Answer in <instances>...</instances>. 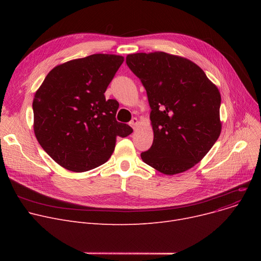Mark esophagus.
Returning a JSON list of instances; mask_svg holds the SVG:
<instances>
[{
    "instance_id": "esophagus-1",
    "label": "esophagus",
    "mask_w": 261,
    "mask_h": 261,
    "mask_svg": "<svg viewBox=\"0 0 261 261\" xmlns=\"http://www.w3.org/2000/svg\"><path fill=\"white\" fill-rule=\"evenodd\" d=\"M139 123H140V120H139V118L134 117V118H132V120H131V122H130V125L133 127V129H135L136 127L139 126Z\"/></svg>"
}]
</instances>
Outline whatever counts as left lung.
Wrapping results in <instances>:
<instances>
[{
    "label": "left lung",
    "mask_w": 261,
    "mask_h": 261,
    "mask_svg": "<svg viewBox=\"0 0 261 261\" xmlns=\"http://www.w3.org/2000/svg\"><path fill=\"white\" fill-rule=\"evenodd\" d=\"M148 95L153 143L142 160L173 175L198 164L220 136L221 95L202 68L164 51L130 54L126 58Z\"/></svg>",
    "instance_id": "1"
}]
</instances>
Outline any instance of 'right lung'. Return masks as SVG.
Segmentation results:
<instances>
[{
	"mask_svg": "<svg viewBox=\"0 0 261 261\" xmlns=\"http://www.w3.org/2000/svg\"><path fill=\"white\" fill-rule=\"evenodd\" d=\"M123 62L112 54H94L55 66L36 91L34 132L44 151L63 168L84 172L112 155L117 136L133 132L116 121L118 102L105 92Z\"/></svg>",
	"mask_w": 261,
	"mask_h": 261,
	"instance_id": "right-lung-1",
	"label": "right lung"
}]
</instances>
